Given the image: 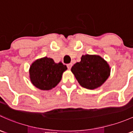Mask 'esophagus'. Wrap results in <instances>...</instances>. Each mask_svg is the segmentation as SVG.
Returning a JSON list of instances; mask_svg holds the SVG:
<instances>
[{
  "label": "esophagus",
  "mask_w": 133,
  "mask_h": 133,
  "mask_svg": "<svg viewBox=\"0 0 133 133\" xmlns=\"http://www.w3.org/2000/svg\"><path fill=\"white\" fill-rule=\"evenodd\" d=\"M72 63H70V64H68V65H67V67H68V68L69 69H70L71 68V67H72Z\"/></svg>",
  "instance_id": "1"
}]
</instances>
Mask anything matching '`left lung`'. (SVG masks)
Masks as SVG:
<instances>
[{"label":"left lung","instance_id":"1","mask_svg":"<svg viewBox=\"0 0 133 133\" xmlns=\"http://www.w3.org/2000/svg\"><path fill=\"white\" fill-rule=\"evenodd\" d=\"M79 84L87 89L101 86L110 75V68L107 61L96 55H82L81 61L71 68Z\"/></svg>","mask_w":133,"mask_h":133}]
</instances>
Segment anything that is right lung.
Listing matches in <instances>:
<instances>
[{
    "label": "right lung",
    "instance_id": "right-lung-1",
    "mask_svg": "<svg viewBox=\"0 0 133 133\" xmlns=\"http://www.w3.org/2000/svg\"><path fill=\"white\" fill-rule=\"evenodd\" d=\"M67 66L62 62L55 63L54 60L43 57L35 61L29 69L32 83L43 90H51L61 82L62 73Z\"/></svg>",
    "mask_w": 133,
    "mask_h": 133
}]
</instances>
